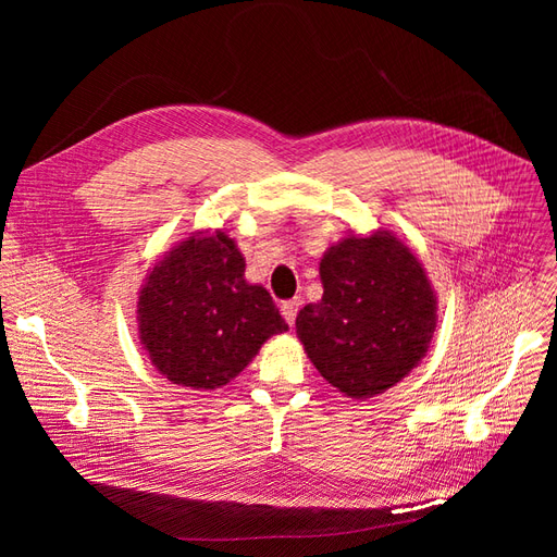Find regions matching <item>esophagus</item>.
<instances>
[{
	"label": "esophagus",
	"instance_id": "obj_1",
	"mask_svg": "<svg viewBox=\"0 0 557 557\" xmlns=\"http://www.w3.org/2000/svg\"><path fill=\"white\" fill-rule=\"evenodd\" d=\"M299 305H301L299 297L288 299V301H283V305H281V315L285 318V323H288V325H295V318H297Z\"/></svg>",
	"mask_w": 557,
	"mask_h": 557
}]
</instances>
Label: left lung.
I'll list each match as a JSON object with an SVG mask.
<instances>
[{
	"label": "left lung",
	"mask_w": 557,
	"mask_h": 557,
	"mask_svg": "<svg viewBox=\"0 0 557 557\" xmlns=\"http://www.w3.org/2000/svg\"><path fill=\"white\" fill-rule=\"evenodd\" d=\"M323 299L295 327L336 391L369 399L409 376L436 330V295L423 264L393 232L348 234L320 260Z\"/></svg>",
	"instance_id": "left-lung-1"
}]
</instances>
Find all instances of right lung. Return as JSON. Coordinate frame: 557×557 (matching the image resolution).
I'll return each mask as SVG.
<instances>
[{
    "instance_id": "right-lung-1",
    "label": "right lung",
    "mask_w": 557,
    "mask_h": 557,
    "mask_svg": "<svg viewBox=\"0 0 557 557\" xmlns=\"http://www.w3.org/2000/svg\"><path fill=\"white\" fill-rule=\"evenodd\" d=\"M246 260L223 230H199L153 267L137 301L139 342L158 372L193 391L242 374L269 336L288 330L272 295L244 278Z\"/></svg>"
}]
</instances>
